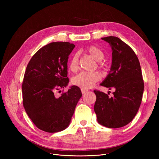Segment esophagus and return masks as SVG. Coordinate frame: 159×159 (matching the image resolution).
Masks as SVG:
<instances>
[{"mask_svg":"<svg viewBox=\"0 0 159 159\" xmlns=\"http://www.w3.org/2000/svg\"><path fill=\"white\" fill-rule=\"evenodd\" d=\"M81 93H85V92H87L88 90L87 89H81Z\"/></svg>","mask_w":159,"mask_h":159,"instance_id":"34e87169","label":"esophagus"}]
</instances>
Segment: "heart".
Here are the masks:
<instances>
[{
    "mask_svg": "<svg viewBox=\"0 0 159 159\" xmlns=\"http://www.w3.org/2000/svg\"><path fill=\"white\" fill-rule=\"evenodd\" d=\"M86 52L93 58L98 61V65L101 68L105 66V64L102 61L104 58L105 54L103 51L99 48L95 46H89L86 48ZM69 69L70 71L75 72L79 68V54L75 53L71 56L68 64ZM102 75L98 71L93 72H86L82 71L78 75L73 77L71 82L74 85L78 86L81 89H87L92 88L95 83L99 81Z\"/></svg>",
    "mask_w": 159,
    "mask_h": 159,
    "instance_id": "1",
    "label": "heart"
}]
</instances>
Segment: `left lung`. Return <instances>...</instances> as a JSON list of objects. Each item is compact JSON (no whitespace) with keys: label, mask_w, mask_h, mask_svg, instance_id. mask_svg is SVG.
I'll return each mask as SVG.
<instances>
[{"label":"left lung","mask_w":159,"mask_h":159,"mask_svg":"<svg viewBox=\"0 0 159 159\" xmlns=\"http://www.w3.org/2000/svg\"><path fill=\"white\" fill-rule=\"evenodd\" d=\"M112 48L111 71L101 85L115 89L113 97L95 89L94 111L98 123L108 128L126 125L135 116L140 107L144 81L140 63L133 49L119 38H102Z\"/></svg>","instance_id":"8db88e82"}]
</instances>
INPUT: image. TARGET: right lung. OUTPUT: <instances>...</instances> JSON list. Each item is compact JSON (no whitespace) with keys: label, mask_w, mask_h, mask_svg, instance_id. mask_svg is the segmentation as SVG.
Segmentation results:
<instances>
[{"label":"right lung","mask_w":159,"mask_h":159,"mask_svg":"<svg viewBox=\"0 0 159 159\" xmlns=\"http://www.w3.org/2000/svg\"><path fill=\"white\" fill-rule=\"evenodd\" d=\"M75 45L56 42L38 50L28 62L22 84V103L28 117L42 131L56 133L68 127L79 99L80 89L68 85V56ZM64 90V89H63Z\"/></svg>","instance_id":"obj_1"}]
</instances>
